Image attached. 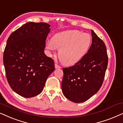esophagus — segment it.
<instances>
[{"label": "esophagus", "mask_w": 123, "mask_h": 123, "mask_svg": "<svg viewBox=\"0 0 123 123\" xmlns=\"http://www.w3.org/2000/svg\"><path fill=\"white\" fill-rule=\"evenodd\" d=\"M61 67L59 66V65H58L57 64V63H55V68H56V69H59V68H60Z\"/></svg>", "instance_id": "1"}]
</instances>
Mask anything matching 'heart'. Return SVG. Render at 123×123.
<instances>
[{"mask_svg": "<svg viewBox=\"0 0 123 123\" xmlns=\"http://www.w3.org/2000/svg\"><path fill=\"white\" fill-rule=\"evenodd\" d=\"M92 44L89 34L76 30H68L55 34L48 43L50 49H60L58 56L66 66H73L80 61L89 51Z\"/></svg>", "mask_w": 123, "mask_h": 123, "instance_id": "obj_1", "label": "heart"}]
</instances>
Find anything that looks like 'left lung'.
<instances>
[{
    "instance_id": "8db88e82",
    "label": "left lung",
    "mask_w": 123,
    "mask_h": 123,
    "mask_svg": "<svg viewBox=\"0 0 123 123\" xmlns=\"http://www.w3.org/2000/svg\"><path fill=\"white\" fill-rule=\"evenodd\" d=\"M92 42L89 51L78 63L63 68L62 91L68 99L75 103L88 100L102 86L108 64L104 42L91 30Z\"/></svg>"
}]
</instances>
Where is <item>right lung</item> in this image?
I'll list each match as a JSON object with an SVG mask.
<instances>
[{"mask_svg":"<svg viewBox=\"0 0 123 123\" xmlns=\"http://www.w3.org/2000/svg\"><path fill=\"white\" fill-rule=\"evenodd\" d=\"M44 22H27L8 37L3 55L6 77L11 88L25 98L42 92L55 63L44 50L50 32Z\"/></svg>","mask_w":123,"mask_h":123,"instance_id":"right-lung-1","label":"right lung"}]
</instances>
